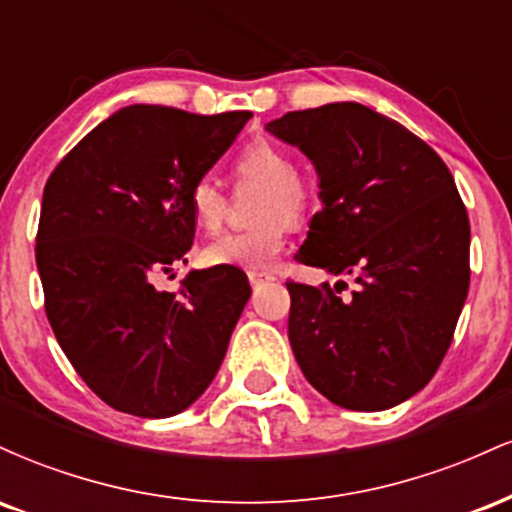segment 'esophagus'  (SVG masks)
<instances>
[{"label":"esophagus","mask_w":512,"mask_h":512,"mask_svg":"<svg viewBox=\"0 0 512 512\" xmlns=\"http://www.w3.org/2000/svg\"><path fill=\"white\" fill-rule=\"evenodd\" d=\"M248 279L252 286H257V284H262V281H272L274 276L269 272H248Z\"/></svg>","instance_id":"esophagus-1"}]
</instances>
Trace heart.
<instances>
[{"instance_id": "heart-1", "label": "heart", "mask_w": 512, "mask_h": 512, "mask_svg": "<svg viewBox=\"0 0 512 512\" xmlns=\"http://www.w3.org/2000/svg\"><path fill=\"white\" fill-rule=\"evenodd\" d=\"M238 187H260L252 202L255 226L223 233L204 248L202 257L214 267H240L262 272L274 264L286 245L289 221L301 223L315 204V190L296 170L293 156L269 139L245 144L233 158ZM192 219L202 231H219L228 209V195L219 180L204 175L190 187Z\"/></svg>"}]
</instances>
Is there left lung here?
Wrapping results in <instances>:
<instances>
[{
    "instance_id": "1",
    "label": "left lung",
    "mask_w": 512,
    "mask_h": 512,
    "mask_svg": "<svg viewBox=\"0 0 512 512\" xmlns=\"http://www.w3.org/2000/svg\"><path fill=\"white\" fill-rule=\"evenodd\" d=\"M320 178L322 209L296 260L356 276V291L289 281V342L305 380L337 407L383 411L448 354L469 291V219L448 166L361 103L293 110L267 125Z\"/></svg>"
}]
</instances>
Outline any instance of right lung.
<instances>
[{
  "instance_id": "add662e5",
  "label": "right lung",
  "mask_w": 512,
  "mask_h": 512,
  "mask_svg": "<svg viewBox=\"0 0 512 512\" xmlns=\"http://www.w3.org/2000/svg\"><path fill=\"white\" fill-rule=\"evenodd\" d=\"M250 113L127 105L86 134L43 192L35 262L45 313L81 380L142 419L190 407L214 380L250 298L238 267L195 269L158 291L195 240L190 187Z\"/></svg>"
}]
</instances>
